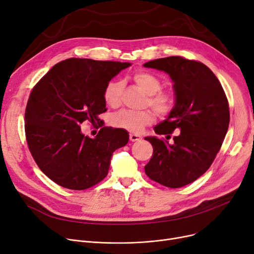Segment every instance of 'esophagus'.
<instances>
[{
  "mask_svg": "<svg viewBox=\"0 0 254 254\" xmlns=\"http://www.w3.org/2000/svg\"><path fill=\"white\" fill-rule=\"evenodd\" d=\"M142 137L140 135H137V134H129V140L131 142H136V141H139L141 140Z\"/></svg>",
  "mask_w": 254,
  "mask_h": 254,
  "instance_id": "1",
  "label": "esophagus"
}]
</instances>
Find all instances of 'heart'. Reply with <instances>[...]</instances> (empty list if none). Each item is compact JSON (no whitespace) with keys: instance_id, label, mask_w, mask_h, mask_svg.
Returning <instances> with one entry per match:
<instances>
[{"instance_id":"obj_1","label":"heart","mask_w":254,"mask_h":254,"mask_svg":"<svg viewBox=\"0 0 254 254\" xmlns=\"http://www.w3.org/2000/svg\"><path fill=\"white\" fill-rule=\"evenodd\" d=\"M130 79L146 95H148L147 103L151 108L161 116L169 115L175 107V99L170 92L161 90L162 82L156 76L146 71H136L130 75ZM123 93V83L119 80H111L104 88V100L110 107L119 106ZM154 115L151 111L145 110L134 112L124 110L116 114L112 119L115 127L125 128L129 131H140L147 125L153 123Z\"/></svg>"}]
</instances>
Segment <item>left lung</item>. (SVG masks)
<instances>
[{
  "label": "left lung",
  "mask_w": 254,
  "mask_h": 254,
  "mask_svg": "<svg viewBox=\"0 0 254 254\" xmlns=\"http://www.w3.org/2000/svg\"><path fill=\"white\" fill-rule=\"evenodd\" d=\"M145 68L167 73L175 93V107L154 127L155 134L171 138L145 137L153 153L144 167L151 180L171 189L188 185L210 168L230 125L229 102L217 77L204 64L181 57L150 61Z\"/></svg>",
  "instance_id": "1"
}]
</instances>
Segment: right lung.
<instances>
[{
  "label": "right lung",
  "instance_id": "obj_1",
  "mask_svg": "<svg viewBox=\"0 0 254 254\" xmlns=\"http://www.w3.org/2000/svg\"><path fill=\"white\" fill-rule=\"evenodd\" d=\"M130 63L68 59L58 63L32 89L24 114L29 149L36 164L64 189L83 190L102 181L113 152L128 142L124 128L103 127L95 138L80 125L103 126L104 88Z\"/></svg>",
  "mask_w": 254,
  "mask_h": 254
}]
</instances>
